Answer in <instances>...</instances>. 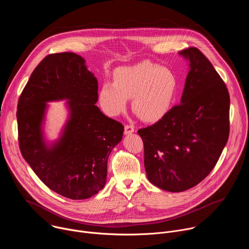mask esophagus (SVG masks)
Returning <instances> with one entry per match:
<instances>
[{
	"instance_id": "esophagus-1",
	"label": "esophagus",
	"mask_w": 249,
	"mask_h": 249,
	"mask_svg": "<svg viewBox=\"0 0 249 249\" xmlns=\"http://www.w3.org/2000/svg\"><path fill=\"white\" fill-rule=\"evenodd\" d=\"M135 131V129H134V127L132 126V125H125V130H124V133L126 134V135H128V134H131V133H133Z\"/></svg>"
}]
</instances>
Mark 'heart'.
Returning a JSON list of instances; mask_svg holds the SVG:
<instances>
[{
    "label": "heart",
    "mask_w": 249,
    "mask_h": 249,
    "mask_svg": "<svg viewBox=\"0 0 249 249\" xmlns=\"http://www.w3.org/2000/svg\"><path fill=\"white\" fill-rule=\"evenodd\" d=\"M178 79L174 72L150 61L118 69L114 83L102 84L98 99L109 116L123 112L132 97L133 110L147 122L161 119L172 107L178 91Z\"/></svg>",
    "instance_id": "obj_1"
}]
</instances>
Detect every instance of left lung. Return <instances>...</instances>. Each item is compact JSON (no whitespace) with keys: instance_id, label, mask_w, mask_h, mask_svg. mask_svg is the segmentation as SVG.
I'll use <instances>...</instances> for the list:
<instances>
[{"instance_id":"1","label":"left lung","mask_w":249,"mask_h":249,"mask_svg":"<svg viewBox=\"0 0 249 249\" xmlns=\"http://www.w3.org/2000/svg\"><path fill=\"white\" fill-rule=\"evenodd\" d=\"M190 62L180 103L158 122L138 130L148 179L170 192L188 190L215 167L230 135V94L196 47L179 52Z\"/></svg>"}]
</instances>
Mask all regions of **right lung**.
I'll list each match as a JSON object with an SVG mask.
<instances>
[{
    "mask_svg": "<svg viewBox=\"0 0 249 249\" xmlns=\"http://www.w3.org/2000/svg\"><path fill=\"white\" fill-rule=\"evenodd\" d=\"M97 80L72 52L50 54L34 69L18 103L19 150L39 179L73 200L88 199L105 185L107 160L122 140L124 126L95 105ZM69 99L70 118L57 143L42 137L46 102Z\"/></svg>",
    "mask_w": 249,
    "mask_h": 249,
    "instance_id": "right-lung-1",
    "label": "right lung"
}]
</instances>
